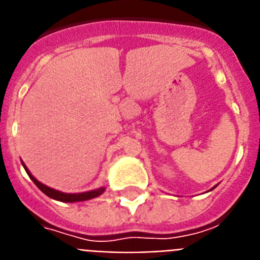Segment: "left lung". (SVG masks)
I'll list each match as a JSON object with an SVG mask.
<instances>
[{"instance_id":"1","label":"left lung","mask_w":260,"mask_h":260,"mask_svg":"<svg viewBox=\"0 0 260 260\" xmlns=\"http://www.w3.org/2000/svg\"><path fill=\"white\" fill-rule=\"evenodd\" d=\"M213 188H214V187H213Z\"/></svg>"}]
</instances>
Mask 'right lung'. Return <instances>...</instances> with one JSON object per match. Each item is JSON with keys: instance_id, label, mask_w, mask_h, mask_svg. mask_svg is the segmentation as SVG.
<instances>
[{"instance_id": "obj_1", "label": "right lung", "mask_w": 260, "mask_h": 260, "mask_svg": "<svg viewBox=\"0 0 260 260\" xmlns=\"http://www.w3.org/2000/svg\"><path fill=\"white\" fill-rule=\"evenodd\" d=\"M23 165L24 170L26 173L28 174V177L31 178L34 183L38 186V188L42 191L43 193H46L48 198L51 199H55V200H58V202H62V203H74V202H85V200H90V199H94V198H98L99 195H102L105 192V187H101V188H96V189H92V191H87V192H81V193H65L61 192V191H57V189H53L51 187H47L46 184L40 183L39 180L34 178L32 174L28 171V169L26 168V165Z\"/></svg>"}]
</instances>
